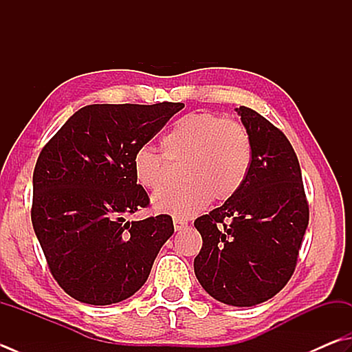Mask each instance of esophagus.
<instances>
[{
	"label": "esophagus",
	"mask_w": 352,
	"mask_h": 352,
	"mask_svg": "<svg viewBox=\"0 0 352 352\" xmlns=\"http://www.w3.org/2000/svg\"><path fill=\"white\" fill-rule=\"evenodd\" d=\"M173 225H175L176 231H181V230H185L188 227V222L182 221V219H173Z\"/></svg>",
	"instance_id": "esophagus-1"
}]
</instances>
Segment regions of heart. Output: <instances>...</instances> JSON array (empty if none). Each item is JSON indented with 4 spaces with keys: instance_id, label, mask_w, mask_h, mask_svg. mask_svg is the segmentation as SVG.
<instances>
[{
    "instance_id": "obj_1",
    "label": "heart",
    "mask_w": 352,
    "mask_h": 352,
    "mask_svg": "<svg viewBox=\"0 0 352 352\" xmlns=\"http://www.w3.org/2000/svg\"><path fill=\"white\" fill-rule=\"evenodd\" d=\"M162 156L147 147L131 159L135 181L148 191L161 190L168 164L182 167V187L153 197V207L176 219L201 213L211 199L227 202L242 188L253 161V145L245 125L211 113H188L176 119L161 139Z\"/></svg>"
}]
</instances>
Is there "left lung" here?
I'll return each instance as SVG.
<instances>
[{"instance_id":"obj_1","label":"left lung","mask_w":352,"mask_h":352,"mask_svg":"<svg viewBox=\"0 0 352 352\" xmlns=\"http://www.w3.org/2000/svg\"><path fill=\"white\" fill-rule=\"evenodd\" d=\"M236 110L250 133L253 161L239 193L195 221L202 236L195 274L216 300L253 307L293 276L309 207L287 136L257 111Z\"/></svg>"}]
</instances>
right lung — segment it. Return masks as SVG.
Listing matches in <instances>:
<instances>
[{
	"label": "right lung",
	"instance_id": "obj_1",
	"mask_svg": "<svg viewBox=\"0 0 352 352\" xmlns=\"http://www.w3.org/2000/svg\"><path fill=\"white\" fill-rule=\"evenodd\" d=\"M181 109L182 102L87 105L43 147L32 223L52 276L73 299L111 305L133 296L173 234L168 214L125 217L150 205L131 171L133 155Z\"/></svg>",
	"mask_w": 352,
	"mask_h": 352
}]
</instances>
